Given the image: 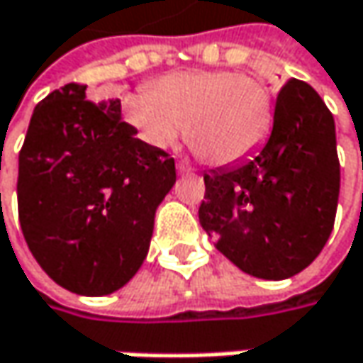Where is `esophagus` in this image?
I'll return each mask as SVG.
<instances>
[{
  "mask_svg": "<svg viewBox=\"0 0 363 363\" xmlns=\"http://www.w3.org/2000/svg\"><path fill=\"white\" fill-rule=\"evenodd\" d=\"M177 172H179V174H191L193 168H191L186 162H177Z\"/></svg>",
  "mask_w": 363,
  "mask_h": 363,
  "instance_id": "obj_1",
  "label": "esophagus"
}]
</instances>
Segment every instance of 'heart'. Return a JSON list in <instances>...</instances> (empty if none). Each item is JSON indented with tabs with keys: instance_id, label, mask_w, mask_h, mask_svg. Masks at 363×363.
Segmentation results:
<instances>
[{
	"instance_id": "1",
	"label": "heart",
	"mask_w": 363,
	"mask_h": 363,
	"mask_svg": "<svg viewBox=\"0 0 363 363\" xmlns=\"http://www.w3.org/2000/svg\"><path fill=\"white\" fill-rule=\"evenodd\" d=\"M124 118L153 149L184 133L191 149L212 166H228L264 145L274 118L268 86L228 70L174 72L124 99Z\"/></svg>"
}]
</instances>
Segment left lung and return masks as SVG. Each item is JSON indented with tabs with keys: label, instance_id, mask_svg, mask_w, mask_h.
Returning <instances> with one entry per match:
<instances>
[{
	"label": "left lung",
	"instance_id": "left-lung-1",
	"mask_svg": "<svg viewBox=\"0 0 363 363\" xmlns=\"http://www.w3.org/2000/svg\"><path fill=\"white\" fill-rule=\"evenodd\" d=\"M199 222L245 274L291 279L326 245L339 201L335 118L303 81L280 89L266 145L203 174Z\"/></svg>",
	"mask_w": 363,
	"mask_h": 363
}]
</instances>
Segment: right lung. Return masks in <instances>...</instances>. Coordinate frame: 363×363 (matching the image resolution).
I'll return each instance as SVG.
<instances>
[{"instance_id": "add662e5", "label": "right lung", "mask_w": 363, "mask_h": 363, "mask_svg": "<svg viewBox=\"0 0 363 363\" xmlns=\"http://www.w3.org/2000/svg\"><path fill=\"white\" fill-rule=\"evenodd\" d=\"M174 182V157L137 139L120 99L97 104L86 84H64L35 108L18 157L22 235L60 286L110 295L147 257Z\"/></svg>"}]
</instances>
